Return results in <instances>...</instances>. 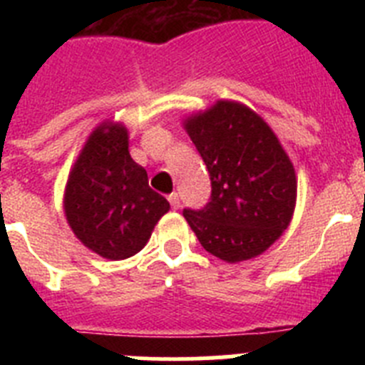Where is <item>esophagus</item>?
I'll return each mask as SVG.
<instances>
[{"instance_id":"obj_1","label":"esophagus","mask_w":365,"mask_h":365,"mask_svg":"<svg viewBox=\"0 0 365 365\" xmlns=\"http://www.w3.org/2000/svg\"><path fill=\"white\" fill-rule=\"evenodd\" d=\"M168 201H170V205H172V208H173V210H177V208H179V206H180L179 193H177V192L170 193V195H168Z\"/></svg>"}]
</instances>
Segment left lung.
Masks as SVG:
<instances>
[{
    "mask_svg": "<svg viewBox=\"0 0 365 365\" xmlns=\"http://www.w3.org/2000/svg\"><path fill=\"white\" fill-rule=\"evenodd\" d=\"M210 173L212 195L182 215L206 252L227 263L259 256L283 234L296 206L291 159L259 115L230 100L186 118Z\"/></svg>",
    "mask_w": 365,
    "mask_h": 365,
    "instance_id": "8db88e82",
    "label": "left lung"
}]
</instances>
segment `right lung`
Here are the masks:
<instances>
[{"label": "right lung", "mask_w": 365, "mask_h": 365, "mask_svg": "<svg viewBox=\"0 0 365 365\" xmlns=\"http://www.w3.org/2000/svg\"><path fill=\"white\" fill-rule=\"evenodd\" d=\"M63 210L74 235L106 259H125L144 248L170 202L148 185L131 159L128 130L100 124L69 173Z\"/></svg>", "instance_id": "right-lung-1"}]
</instances>
